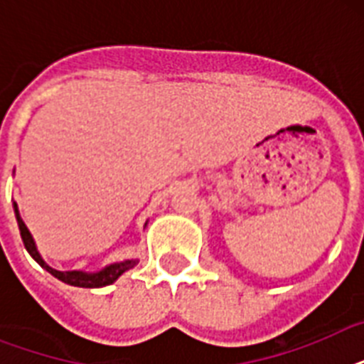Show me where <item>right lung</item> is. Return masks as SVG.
<instances>
[{
	"instance_id": "right-lung-1",
	"label": "right lung",
	"mask_w": 364,
	"mask_h": 364,
	"mask_svg": "<svg viewBox=\"0 0 364 364\" xmlns=\"http://www.w3.org/2000/svg\"><path fill=\"white\" fill-rule=\"evenodd\" d=\"M14 208V215H16V223H18V230L20 236H22V242H24L26 251L31 255V259L36 260L37 264L45 268L48 274H53L56 279L60 282L68 283V285H73V287H85V289H98V287H105V285H111V283H115L119 277L124 274L126 270H130L134 266L137 264V259H128V260H121V262H113V264L104 266L102 270L96 272H87V270H56L53 266H48L45 260H43L41 253L37 251L36 240L31 236V232L26 227V223L22 221V217H20L18 205L16 202L13 204ZM145 227H147V223H145Z\"/></svg>"
}]
</instances>
